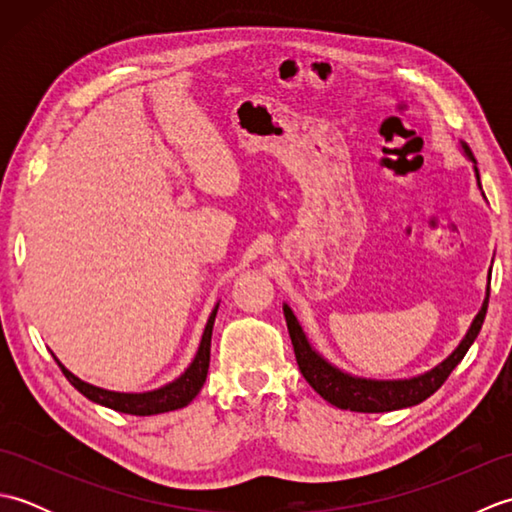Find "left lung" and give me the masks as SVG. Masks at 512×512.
<instances>
[{"label":"left lung","mask_w":512,"mask_h":512,"mask_svg":"<svg viewBox=\"0 0 512 512\" xmlns=\"http://www.w3.org/2000/svg\"><path fill=\"white\" fill-rule=\"evenodd\" d=\"M462 149L466 158L473 162L477 184H480V171H477V160L473 151L462 143ZM482 189V184H480ZM488 295L491 290H486V299L482 303V310L477 312L473 319L469 332L462 339V343L455 347L449 358H444L440 365H436L431 372H424L413 378H400V380H372V378H358L352 374H345L343 369L334 367L332 363L325 361V358L314 350L310 341L303 334L301 325L295 317V312L284 303V317L288 323V332L292 339V347H295V356L303 378L308 380L310 387L317 391V394L328 400L330 405L339 409H350V411H361V413H380V411H394V409H405L413 407L418 402L427 400L431 394L444 385V380L449 378L458 363L469 352V347L477 339V334L482 330V323L488 310Z\"/></svg>","instance_id":"8db88e82"}]
</instances>
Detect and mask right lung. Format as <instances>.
<instances>
[{
  "mask_svg": "<svg viewBox=\"0 0 512 512\" xmlns=\"http://www.w3.org/2000/svg\"><path fill=\"white\" fill-rule=\"evenodd\" d=\"M220 306V303H217ZM217 306L213 308L209 321H206V328L202 334V341L198 347V354L191 361V365L184 369V374L180 378L173 380V383L154 389V391H143V394H121V391H110V389H101L94 387L85 380L76 378L70 369H65L57 356L54 361L59 363L63 376L70 380L74 389H79L85 398H90L92 402H99L103 407H110L114 411L121 413H132V416H154V413H165L173 409H182L187 407L189 402L200 394V389L206 380V372H209V363H211V334H213V323H215V314Z\"/></svg>",
  "mask_w": 512,
  "mask_h": 512,
  "instance_id": "right-lung-1",
  "label": "right lung"
}]
</instances>
